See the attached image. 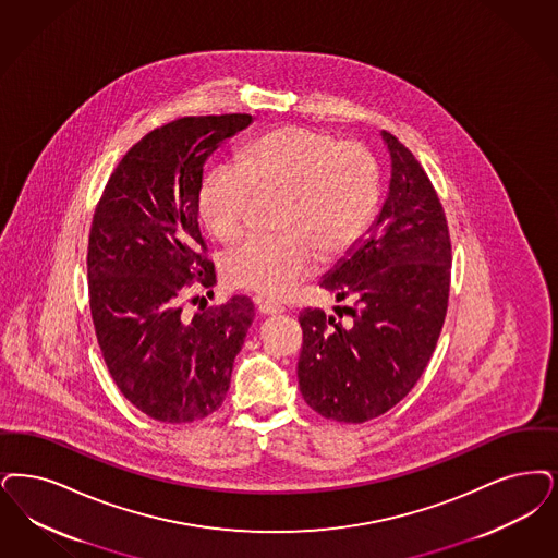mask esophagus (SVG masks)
<instances>
[{"label":"esophagus","mask_w":558,"mask_h":558,"mask_svg":"<svg viewBox=\"0 0 558 558\" xmlns=\"http://www.w3.org/2000/svg\"><path fill=\"white\" fill-rule=\"evenodd\" d=\"M255 303H257V312L262 313V315H274V313L284 312V307L280 303H274V301H268V299H257Z\"/></svg>","instance_id":"esophagus-1"}]
</instances>
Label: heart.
<instances>
[{
  "instance_id": "1",
  "label": "heart",
  "mask_w": 558,
  "mask_h": 558,
  "mask_svg": "<svg viewBox=\"0 0 558 558\" xmlns=\"http://www.w3.org/2000/svg\"><path fill=\"white\" fill-rule=\"evenodd\" d=\"M255 193L284 195L278 236H251L223 262L232 287L284 299L328 257L367 234L379 203V168L357 141L307 126H278L246 143L236 163L214 168L201 184L209 232L232 243L251 222Z\"/></svg>"
}]
</instances>
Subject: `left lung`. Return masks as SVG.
<instances>
[{"instance_id":"left-lung-1","label":"left lung","mask_w":558,"mask_h":558,"mask_svg":"<svg viewBox=\"0 0 558 558\" xmlns=\"http://www.w3.org/2000/svg\"><path fill=\"white\" fill-rule=\"evenodd\" d=\"M381 138L392 179L369 234L330 269L322 287L349 301L335 312L303 310L299 388L319 415L363 424L401 402L422 378L445 324L450 236L445 209L415 156Z\"/></svg>"}]
</instances>
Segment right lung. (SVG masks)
<instances>
[{"mask_svg": "<svg viewBox=\"0 0 558 558\" xmlns=\"http://www.w3.org/2000/svg\"><path fill=\"white\" fill-rule=\"evenodd\" d=\"M248 113L186 116L145 134L116 166L90 223L87 274L97 342L120 392L157 422L222 407L255 317L248 296L182 315L197 280L216 284L199 230L203 166Z\"/></svg>", "mask_w": 558, "mask_h": 558, "instance_id": "right-lung-1", "label": "right lung"}]
</instances>
